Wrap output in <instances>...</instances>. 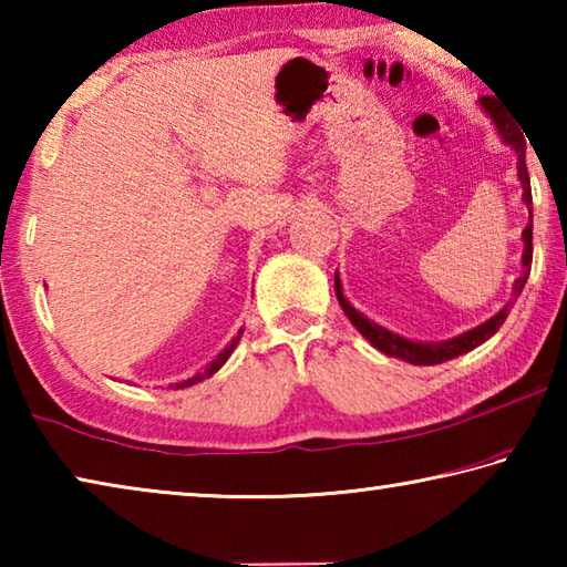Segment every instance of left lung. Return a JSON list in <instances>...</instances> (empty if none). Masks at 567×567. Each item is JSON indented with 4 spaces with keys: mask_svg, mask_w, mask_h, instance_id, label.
I'll list each match as a JSON object with an SVG mask.
<instances>
[{
    "mask_svg": "<svg viewBox=\"0 0 567 567\" xmlns=\"http://www.w3.org/2000/svg\"><path fill=\"white\" fill-rule=\"evenodd\" d=\"M480 107L487 114V117L493 120L497 134H501V140L505 142L507 147L515 152L517 157V179H520V187H523V203L527 207V213H530V205H533V192H530V177H527V165H525V137L517 124L507 117V114L501 112L493 97H480ZM523 272L517 275V280L513 282V297L511 302L505 307H501V312H495L491 320H485L483 324H477V328L467 330L463 334H457V338H450L443 342H417V340H410V338H402V334L392 332L388 328H382V324L372 322L364 318L360 310H354V307L348 302V297L342 292V282H340V272H334V295H338V302L342 307V312L348 315V320L358 328V332L362 334L364 340H368L372 348L380 350L382 354H388V358H398V360H405L410 364H440V362H447L457 358V354H465L470 350H475L477 344H483L485 340H491L493 334L501 330V324L505 322L507 312H511L513 302L520 297L523 287L527 282V275H530V262H533V213H530V223L525 225L523 229Z\"/></svg>",
    "mask_w": 567,
    "mask_h": 567,
    "instance_id": "left-lung-1",
    "label": "left lung"
}]
</instances>
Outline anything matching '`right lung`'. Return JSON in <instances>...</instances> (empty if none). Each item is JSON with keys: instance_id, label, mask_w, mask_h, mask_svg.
<instances>
[{"instance_id": "add662e5", "label": "right lung", "mask_w": 567, "mask_h": 567, "mask_svg": "<svg viewBox=\"0 0 567 567\" xmlns=\"http://www.w3.org/2000/svg\"><path fill=\"white\" fill-rule=\"evenodd\" d=\"M243 332H245V330H239V332L235 334V338H233V342H229V344H227V348H225L223 352H219V354H217V358H215L213 362H209L205 370H199V372H195V375H192V378H187V380H182V382H177V385H169V388H172V390H185V388H192V385H197V382H203V380H207V378H213V375H215V372H217L219 368H223V364H225V362L229 360V354H233V350L237 348V342H239V338H243Z\"/></svg>"}]
</instances>
